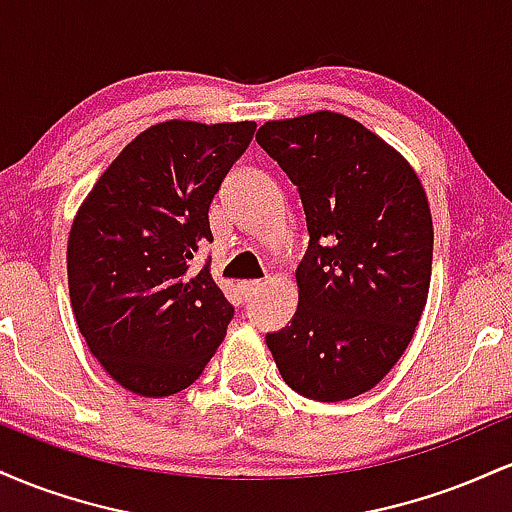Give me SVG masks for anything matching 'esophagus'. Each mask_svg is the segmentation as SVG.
<instances>
[{
	"label": "esophagus",
	"mask_w": 512,
	"mask_h": 512,
	"mask_svg": "<svg viewBox=\"0 0 512 512\" xmlns=\"http://www.w3.org/2000/svg\"><path fill=\"white\" fill-rule=\"evenodd\" d=\"M260 289H262V281H240V293H243L245 301H250V298Z\"/></svg>",
	"instance_id": "34e87169"
}]
</instances>
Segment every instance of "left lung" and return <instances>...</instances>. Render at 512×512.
Here are the masks:
<instances>
[{
  "mask_svg": "<svg viewBox=\"0 0 512 512\" xmlns=\"http://www.w3.org/2000/svg\"><path fill=\"white\" fill-rule=\"evenodd\" d=\"M257 144L298 187L310 236L296 315L267 334L276 368L317 402L363 395L399 361L426 308L424 187L378 134L330 110L264 122Z\"/></svg>",
  "mask_w": 512,
  "mask_h": 512,
  "instance_id": "1",
  "label": "left lung"
}]
</instances>
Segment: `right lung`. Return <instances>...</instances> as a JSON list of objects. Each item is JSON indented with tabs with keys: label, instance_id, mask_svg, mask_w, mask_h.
I'll return each mask as SVG.
<instances>
[{
	"label": "right lung",
	"instance_id": "add662e5",
	"mask_svg": "<svg viewBox=\"0 0 512 512\" xmlns=\"http://www.w3.org/2000/svg\"><path fill=\"white\" fill-rule=\"evenodd\" d=\"M255 122L168 120L134 137L88 192L69 231L72 310L91 354L125 390L190 387L226 337L233 305L192 257L209 207Z\"/></svg>",
	"mask_w": 512,
	"mask_h": 512
}]
</instances>
